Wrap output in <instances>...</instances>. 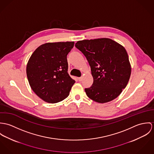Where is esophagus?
<instances>
[{
	"mask_svg": "<svg viewBox=\"0 0 154 154\" xmlns=\"http://www.w3.org/2000/svg\"><path fill=\"white\" fill-rule=\"evenodd\" d=\"M78 80H79V82H82V77H79V78H78Z\"/></svg>",
	"mask_w": 154,
	"mask_h": 154,
	"instance_id": "1",
	"label": "esophagus"
}]
</instances>
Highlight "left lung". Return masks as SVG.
Instances as JSON below:
<instances>
[{"instance_id":"left-lung-1","label":"left lung","mask_w":154,"mask_h":154,"mask_svg":"<svg viewBox=\"0 0 154 154\" xmlns=\"http://www.w3.org/2000/svg\"><path fill=\"white\" fill-rule=\"evenodd\" d=\"M75 46L85 55L93 77L92 85L85 88L87 96L100 103L118 97L128 85L131 74L125 48L106 38L79 41Z\"/></svg>"}]
</instances>
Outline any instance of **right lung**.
<instances>
[{"label": "right lung", "mask_w": 154, "mask_h": 154, "mask_svg": "<svg viewBox=\"0 0 154 154\" xmlns=\"http://www.w3.org/2000/svg\"><path fill=\"white\" fill-rule=\"evenodd\" d=\"M74 42H48L32 53L26 66L32 90L45 102H59L69 96L75 81L68 73L67 55Z\"/></svg>", "instance_id": "obj_1"}]
</instances>
